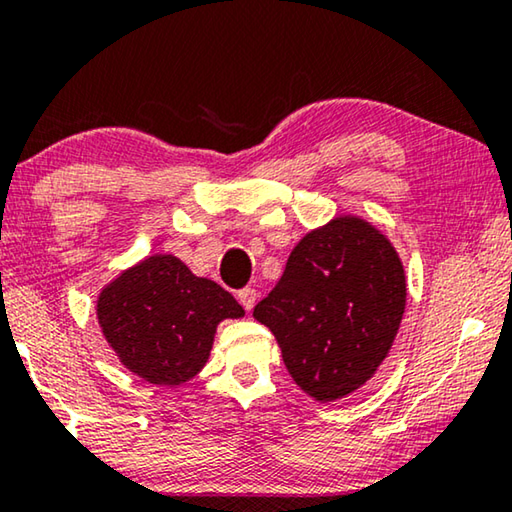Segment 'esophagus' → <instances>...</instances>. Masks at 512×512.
I'll list each match as a JSON object with an SVG mask.
<instances>
[{
    "label": "esophagus",
    "instance_id": "1",
    "mask_svg": "<svg viewBox=\"0 0 512 512\" xmlns=\"http://www.w3.org/2000/svg\"><path fill=\"white\" fill-rule=\"evenodd\" d=\"M236 299H239V303H241L246 310H253V305H255V301H257V292H255V289L246 287V289H241L239 294H236Z\"/></svg>",
    "mask_w": 512,
    "mask_h": 512
}]
</instances>
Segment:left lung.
Returning <instances> with one entry per match:
<instances>
[{"label":"left lung","mask_w":512,"mask_h":512,"mask_svg":"<svg viewBox=\"0 0 512 512\" xmlns=\"http://www.w3.org/2000/svg\"><path fill=\"white\" fill-rule=\"evenodd\" d=\"M404 305L407 280L393 243L368 220L335 216L296 243L253 317L276 335L301 391L335 402L375 377Z\"/></svg>","instance_id":"left-lung-1"}]
</instances>
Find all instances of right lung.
I'll return each instance as SVG.
<instances>
[{"label": "right lung", "instance_id": "add662e5", "mask_svg": "<svg viewBox=\"0 0 512 512\" xmlns=\"http://www.w3.org/2000/svg\"><path fill=\"white\" fill-rule=\"evenodd\" d=\"M243 315L230 292L174 255L121 271L96 301L98 326L121 365L156 386L193 379L209 361L218 324Z\"/></svg>", "mask_w": 512, "mask_h": 512}]
</instances>
